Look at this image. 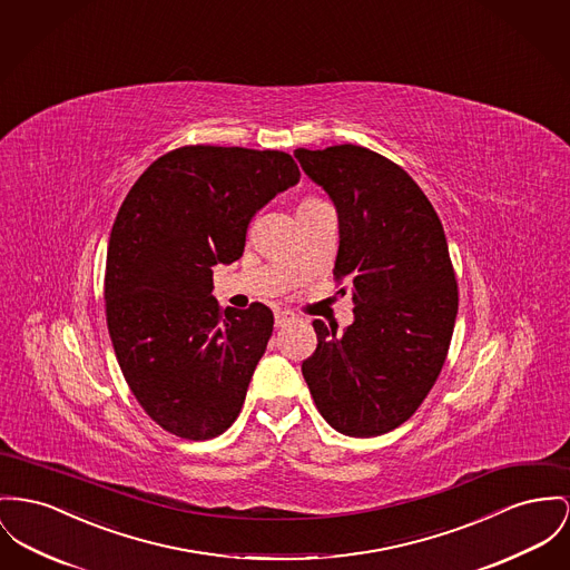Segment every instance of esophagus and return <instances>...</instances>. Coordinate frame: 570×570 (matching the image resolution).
I'll return each instance as SVG.
<instances>
[{
    "label": "esophagus",
    "instance_id": "esophagus-1",
    "mask_svg": "<svg viewBox=\"0 0 570 570\" xmlns=\"http://www.w3.org/2000/svg\"><path fill=\"white\" fill-rule=\"evenodd\" d=\"M296 315L289 311V308H276L274 311V324L276 326H287L289 322H294Z\"/></svg>",
    "mask_w": 570,
    "mask_h": 570
}]
</instances>
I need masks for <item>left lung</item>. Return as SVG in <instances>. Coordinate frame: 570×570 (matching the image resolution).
Segmentation results:
<instances>
[{
	"label": "left lung",
	"instance_id": "1",
	"mask_svg": "<svg viewBox=\"0 0 570 570\" xmlns=\"http://www.w3.org/2000/svg\"><path fill=\"white\" fill-rule=\"evenodd\" d=\"M294 157L337 209L335 278L354 303L343 333L313 322L303 376L337 432L379 436L417 411L450 350L458 287L445 230L406 170L379 153L337 145Z\"/></svg>",
	"mask_w": 570,
	"mask_h": 570
}]
</instances>
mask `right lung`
Segmentation results:
<instances>
[{
	"mask_svg": "<svg viewBox=\"0 0 570 570\" xmlns=\"http://www.w3.org/2000/svg\"><path fill=\"white\" fill-rule=\"evenodd\" d=\"M298 181L287 153L181 147L155 159L118 209L110 340L140 406L181 439H214L235 421L274 324L262 303L223 313L212 267L237 262L250 218Z\"/></svg>",
	"mask_w": 570,
	"mask_h": 570,
	"instance_id": "add662e5",
	"label": "right lung"
}]
</instances>
